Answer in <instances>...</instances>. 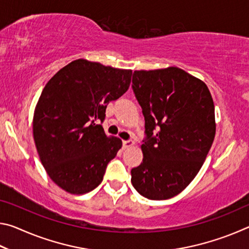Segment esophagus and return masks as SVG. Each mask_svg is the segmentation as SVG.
Returning a JSON list of instances; mask_svg holds the SVG:
<instances>
[{"mask_svg":"<svg viewBox=\"0 0 249 249\" xmlns=\"http://www.w3.org/2000/svg\"><path fill=\"white\" fill-rule=\"evenodd\" d=\"M134 146V142L133 141H123V148H129V147Z\"/></svg>","mask_w":249,"mask_h":249,"instance_id":"obj_1","label":"esophagus"}]
</instances>
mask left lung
I'll return each instance as SVG.
<instances>
[{"label":"left lung","instance_id":"obj_1","mask_svg":"<svg viewBox=\"0 0 249 249\" xmlns=\"http://www.w3.org/2000/svg\"><path fill=\"white\" fill-rule=\"evenodd\" d=\"M132 87L146 138L142 161L130 171V181L147 199H170L195 179L213 144L212 95L202 80L177 67L134 71Z\"/></svg>","mask_w":249,"mask_h":249}]
</instances>
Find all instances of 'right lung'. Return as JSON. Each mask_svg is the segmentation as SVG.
<instances>
[{
	"mask_svg": "<svg viewBox=\"0 0 249 249\" xmlns=\"http://www.w3.org/2000/svg\"><path fill=\"white\" fill-rule=\"evenodd\" d=\"M132 70L78 59L46 84L33 119L34 141L46 172L71 195L102 182L122 141L107 137L100 122L105 109L128 90Z\"/></svg>",
	"mask_w": 249,
	"mask_h": 249,
	"instance_id": "add662e5",
	"label": "right lung"
}]
</instances>
